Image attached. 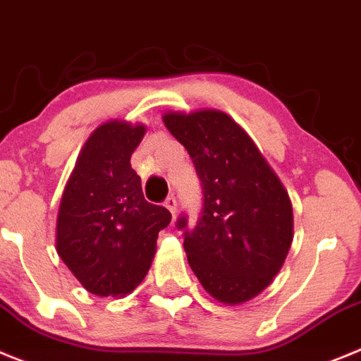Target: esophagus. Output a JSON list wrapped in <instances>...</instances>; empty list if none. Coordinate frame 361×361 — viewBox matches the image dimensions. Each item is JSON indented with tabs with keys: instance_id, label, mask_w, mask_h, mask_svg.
<instances>
[{
	"instance_id": "esophagus-1",
	"label": "esophagus",
	"mask_w": 361,
	"mask_h": 361,
	"mask_svg": "<svg viewBox=\"0 0 361 361\" xmlns=\"http://www.w3.org/2000/svg\"><path fill=\"white\" fill-rule=\"evenodd\" d=\"M165 207H167L169 210H171V214H176V209H178V203H176V197L174 196H169L167 200H165Z\"/></svg>"
}]
</instances>
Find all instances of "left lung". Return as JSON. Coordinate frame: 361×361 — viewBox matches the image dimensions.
<instances>
[{
  "label": "left lung",
  "instance_id": "1",
  "mask_svg": "<svg viewBox=\"0 0 361 361\" xmlns=\"http://www.w3.org/2000/svg\"><path fill=\"white\" fill-rule=\"evenodd\" d=\"M165 128L185 145L203 185V216L185 232L188 264L204 291L230 306L264 291L293 241V207L248 133L219 109L167 111ZM187 228V219H178Z\"/></svg>",
  "mask_w": 361,
  "mask_h": 361
}]
</instances>
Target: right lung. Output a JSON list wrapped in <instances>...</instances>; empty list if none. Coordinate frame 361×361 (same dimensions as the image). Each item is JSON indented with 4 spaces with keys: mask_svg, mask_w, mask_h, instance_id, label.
I'll use <instances>...</instances> for the list:
<instances>
[{
    "mask_svg": "<svg viewBox=\"0 0 361 361\" xmlns=\"http://www.w3.org/2000/svg\"><path fill=\"white\" fill-rule=\"evenodd\" d=\"M144 124L108 120L90 135L61 197L55 248L90 293L126 297L144 281L171 212L145 201L131 154Z\"/></svg>",
    "mask_w": 361,
    "mask_h": 361,
    "instance_id": "add662e5",
    "label": "right lung"
}]
</instances>
